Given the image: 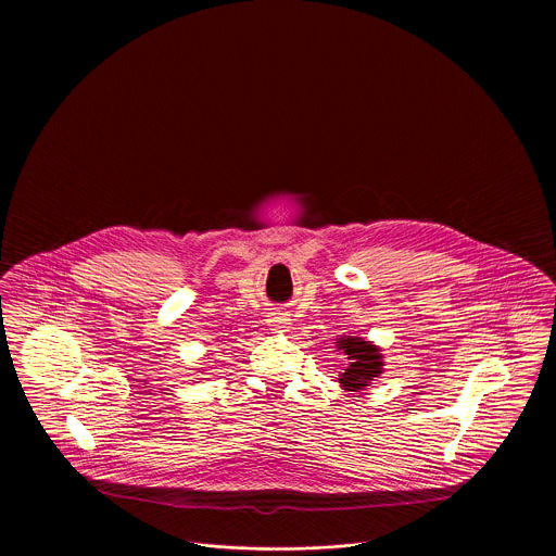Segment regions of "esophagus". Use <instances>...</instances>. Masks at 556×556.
I'll list each match as a JSON object with an SVG mask.
<instances>
[{"label": "esophagus", "mask_w": 556, "mask_h": 556, "mask_svg": "<svg viewBox=\"0 0 556 556\" xmlns=\"http://www.w3.org/2000/svg\"><path fill=\"white\" fill-rule=\"evenodd\" d=\"M291 318L287 313H282V311H274V313H269V317H267V323H269V329L271 331H276V333H282V331H287L289 329V323Z\"/></svg>", "instance_id": "obj_1"}]
</instances>
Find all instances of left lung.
Here are the masks:
<instances>
[{
    "label": "left lung",
    "mask_w": 556,
    "mask_h": 556,
    "mask_svg": "<svg viewBox=\"0 0 556 556\" xmlns=\"http://www.w3.org/2000/svg\"><path fill=\"white\" fill-rule=\"evenodd\" d=\"M338 351L346 355L349 364H342V372L338 375L340 388L346 392H362L366 390L377 377L383 375V355L377 344L364 340L359 336H342L336 338Z\"/></svg>",
    "instance_id": "1"
}]
</instances>
